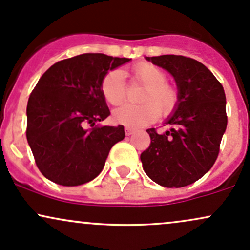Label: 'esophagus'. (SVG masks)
Segmentation results:
<instances>
[{
    "mask_svg": "<svg viewBox=\"0 0 250 250\" xmlns=\"http://www.w3.org/2000/svg\"><path fill=\"white\" fill-rule=\"evenodd\" d=\"M125 133H126V136H131V134L134 133V130H133V128H131V127H126L125 128Z\"/></svg>",
    "mask_w": 250,
    "mask_h": 250,
    "instance_id": "obj_1",
    "label": "esophagus"
}]
</instances>
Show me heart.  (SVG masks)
Listing matches in <instances>:
<instances>
[{
    "label": "heart",
    "instance_id": "heart-1",
    "mask_svg": "<svg viewBox=\"0 0 250 250\" xmlns=\"http://www.w3.org/2000/svg\"><path fill=\"white\" fill-rule=\"evenodd\" d=\"M131 79L142 83L144 89L139 95L142 104H126L113 112V119L127 127H142L153 123L159 114L172 113L179 103V91L175 83L167 80V73L150 62H139L131 68ZM100 89L108 104L120 105L126 98V86L120 71L107 72L100 83Z\"/></svg>",
    "mask_w": 250,
    "mask_h": 250
}]
</instances>
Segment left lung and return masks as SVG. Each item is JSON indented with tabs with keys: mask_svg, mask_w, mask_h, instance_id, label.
<instances>
[{
	"mask_svg": "<svg viewBox=\"0 0 250 250\" xmlns=\"http://www.w3.org/2000/svg\"><path fill=\"white\" fill-rule=\"evenodd\" d=\"M146 60L173 75L179 103L165 123L169 131L146 130L151 143L140 155L143 169L159 186L187 187L203 177L217 159L228 123L223 86L195 59L161 55Z\"/></svg>",
	"mask_w": 250,
	"mask_h": 250,
	"instance_id": "8db88e82",
	"label": "left lung"
}]
</instances>
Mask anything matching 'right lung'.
<instances>
[{
	"mask_svg": "<svg viewBox=\"0 0 250 250\" xmlns=\"http://www.w3.org/2000/svg\"><path fill=\"white\" fill-rule=\"evenodd\" d=\"M130 60L86 53L58 61L38 81L27 104L26 134L36 167L49 181L64 187L87 183L124 139L123 125L97 123L110 116L103 78Z\"/></svg>",
	"mask_w": 250,
	"mask_h": 250,
	"instance_id": "1",
	"label": "right lung"
}]
</instances>
